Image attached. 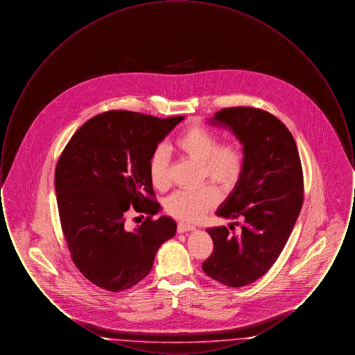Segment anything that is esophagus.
<instances>
[{
    "label": "esophagus",
    "mask_w": 355,
    "mask_h": 355,
    "mask_svg": "<svg viewBox=\"0 0 355 355\" xmlns=\"http://www.w3.org/2000/svg\"><path fill=\"white\" fill-rule=\"evenodd\" d=\"M194 229H196V226L189 225V223H185V222L177 223V232L178 233H186V232H190V230H194Z\"/></svg>",
    "instance_id": "34e87169"
}]
</instances>
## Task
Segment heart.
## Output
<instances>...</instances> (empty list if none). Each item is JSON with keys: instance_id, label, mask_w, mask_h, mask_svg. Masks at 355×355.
<instances>
[{"instance_id": "heart-1", "label": "heart", "mask_w": 355, "mask_h": 355, "mask_svg": "<svg viewBox=\"0 0 355 355\" xmlns=\"http://www.w3.org/2000/svg\"><path fill=\"white\" fill-rule=\"evenodd\" d=\"M174 148L181 155L198 162V181L210 182L222 196L230 194L239 184L245 170V152L236 141L218 144L213 132L201 125H191L175 138ZM149 177L157 190L169 189V157L161 146L150 155ZM214 188L202 185L193 190H178L165 200L164 209L177 220H201L218 202V193Z\"/></svg>"}]
</instances>
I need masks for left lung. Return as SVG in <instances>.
Instances as JSON below:
<instances>
[{"label":"left lung","instance_id":"8db88e82","mask_svg":"<svg viewBox=\"0 0 355 355\" xmlns=\"http://www.w3.org/2000/svg\"><path fill=\"white\" fill-rule=\"evenodd\" d=\"M210 123L232 129L243 144L242 178L217 211L218 217L242 218V223L238 234L232 225L207 229L214 249L202 269L225 286H246L274 265L300 216L301 158L285 123L263 109L225 107Z\"/></svg>","mask_w":355,"mask_h":355}]
</instances>
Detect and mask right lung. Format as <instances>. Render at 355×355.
<instances>
[{
    "instance_id": "1",
    "label": "right lung",
    "mask_w": 355,
    "mask_h": 355,
    "mask_svg": "<svg viewBox=\"0 0 355 355\" xmlns=\"http://www.w3.org/2000/svg\"><path fill=\"white\" fill-rule=\"evenodd\" d=\"M182 119L109 110L85 122L61 153L54 174L61 229L76 268L96 286H135L175 234L169 217L153 220L159 205L149 159ZM130 207L148 214L135 231L124 227Z\"/></svg>"
}]
</instances>
